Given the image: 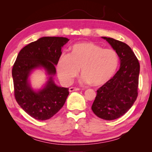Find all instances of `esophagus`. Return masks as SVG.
Here are the masks:
<instances>
[{
  "instance_id": "esophagus-1",
  "label": "esophagus",
  "mask_w": 152,
  "mask_h": 152,
  "mask_svg": "<svg viewBox=\"0 0 152 152\" xmlns=\"http://www.w3.org/2000/svg\"><path fill=\"white\" fill-rule=\"evenodd\" d=\"M79 88H75V87H70V88H69V92H73V91H79Z\"/></svg>"
}]
</instances>
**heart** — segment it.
Instances as JSON below:
<instances>
[{
    "mask_svg": "<svg viewBox=\"0 0 152 152\" xmlns=\"http://www.w3.org/2000/svg\"><path fill=\"white\" fill-rule=\"evenodd\" d=\"M119 58L112 49H103L93 43L86 42L74 45L71 54L63 53L59 59L57 72L60 80L70 84L81 70L82 84L95 86L106 83L114 75Z\"/></svg>",
    "mask_w": 152,
    "mask_h": 152,
    "instance_id": "1",
    "label": "heart"
}]
</instances>
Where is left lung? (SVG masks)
I'll use <instances>...</instances> for the list:
<instances>
[{
  "instance_id": "obj_1",
  "label": "left lung",
  "mask_w": 152,
  "mask_h": 152,
  "mask_svg": "<svg viewBox=\"0 0 152 152\" xmlns=\"http://www.w3.org/2000/svg\"><path fill=\"white\" fill-rule=\"evenodd\" d=\"M102 38L117 52L120 67L115 76L98 89L91 109L97 117L111 121L125 114L137 99L140 66L128 45L113 38Z\"/></svg>"
}]
</instances>
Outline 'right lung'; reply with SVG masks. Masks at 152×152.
Returning a JSON list of instances; mask_svg holds the SVG:
<instances>
[{"label": "right lung", "instance_id": "right-lung-1", "mask_svg": "<svg viewBox=\"0 0 152 152\" xmlns=\"http://www.w3.org/2000/svg\"><path fill=\"white\" fill-rule=\"evenodd\" d=\"M69 40L62 37H41L24 47L17 56L12 70L15 99L35 119H50L64 106L68 96V88L58 86L53 77L61 49ZM37 69L45 71L47 81L41 89H34L30 76Z\"/></svg>", "mask_w": 152, "mask_h": 152}]
</instances>
